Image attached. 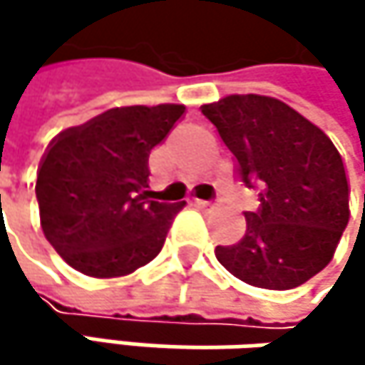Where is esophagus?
Masks as SVG:
<instances>
[{"label":"esophagus","mask_w":365,"mask_h":365,"mask_svg":"<svg viewBox=\"0 0 365 365\" xmlns=\"http://www.w3.org/2000/svg\"><path fill=\"white\" fill-rule=\"evenodd\" d=\"M194 205L200 207V209H215V202H211V200H200V198H196Z\"/></svg>","instance_id":"34e87169"}]
</instances>
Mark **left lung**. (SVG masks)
Instances as JSON below:
<instances>
[{"label": "left lung", "instance_id": "8db88e82", "mask_svg": "<svg viewBox=\"0 0 365 365\" xmlns=\"http://www.w3.org/2000/svg\"><path fill=\"white\" fill-rule=\"evenodd\" d=\"M235 154L245 185L259 187L245 237L215 257L237 279L292 289L324 270L349 224V183L328 135L287 103L264 95H228L202 106Z\"/></svg>", "mask_w": 365, "mask_h": 365}]
</instances>
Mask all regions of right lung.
I'll return each mask as SVG.
<instances>
[{
  "label": "right lung",
  "instance_id": "add662e5",
  "mask_svg": "<svg viewBox=\"0 0 365 365\" xmlns=\"http://www.w3.org/2000/svg\"><path fill=\"white\" fill-rule=\"evenodd\" d=\"M183 111L175 103L113 108L50 143L37 171L39 222L71 268L111 279L160 254L185 200L152 198L148 158Z\"/></svg>",
  "mask_w": 365,
  "mask_h": 365
}]
</instances>
